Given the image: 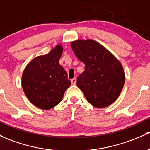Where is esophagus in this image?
Wrapping results in <instances>:
<instances>
[{
	"label": "esophagus",
	"instance_id": "1",
	"mask_svg": "<svg viewBox=\"0 0 150 150\" xmlns=\"http://www.w3.org/2000/svg\"><path fill=\"white\" fill-rule=\"evenodd\" d=\"M76 82H77V79L75 78H72V79L71 80V83H72V85H75V84H76Z\"/></svg>",
	"mask_w": 150,
	"mask_h": 150
}]
</instances>
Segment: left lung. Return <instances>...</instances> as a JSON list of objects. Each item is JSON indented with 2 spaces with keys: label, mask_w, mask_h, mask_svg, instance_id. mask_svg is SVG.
<instances>
[{
  "label": "left lung",
  "mask_w": 150,
  "mask_h": 150,
  "mask_svg": "<svg viewBox=\"0 0 150 150\" xmlns=\"http://www.w3.org/2000/svg\"><path fill=\"white\" fill-rule=\"evenodd\" d=\"M71 47L86 65L77 78V86L86 100L96 108H105L120 95L125 75L122 64L112 53L93 39L74 41Z\"/></svg>",
  "instance_id": "8db88e82"
}]
</instances>
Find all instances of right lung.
I'll list each match as a JSON object with an SVG mask.
<instances>
[{"instance_id": "right-lung-1", "label": "right lung", "mask_w": 150, "mask_h": 150, "mask_svg": "<svg viewBox=\"0 0 150 150\" xmlns=\"http://www.w3.org/2000/svg\"><path fill=\"white\" fill-rule=\"evenodd\" d=\"M62 52V45H56L48 54L34 58L22 74L25 95L41 109L49 110L57 105L71 84L67 72L59 63Z\"/></svg>"}]
</instances>
